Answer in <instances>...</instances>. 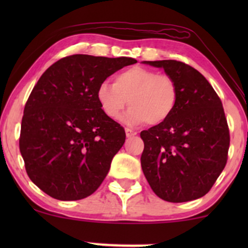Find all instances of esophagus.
<instances>
[{"label":"esophagus","mask_w":248,"mask_h":248,"mask_svg":"<svg viewBox=\"0 0 248 248\" xmlns=\"http://www.w3.org/2000/svg\"><path fill=\"white\" fill-rule=\"evenodd\" d=\"M124 132H126L127 138H133V136H135V135H136V132H135V130L130 129V128H126V129H124Z\"/></svg>","instance_id":"obj_1"}]
</instances>
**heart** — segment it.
Instances as JSON below:
<instances>
[{
    "instance_id": "heart-1",
    "label": "heart",
    "mask_w": 248,
    "mask_h": 248,
    "mask_svg": "<svg viewBox=\"0 0 248 248\" xmlns=\"http://www.w3.org/2000/svg\"><path fill=\"white\" fill-rule=\"evenodd\" d=\"M102 112L112 120H120L124 109L130 124H160L169 119L178 98L176 81L157 71L134 66L115 76L114 84L102 82L96 91Z\"/></svg>"
}]
</instances>
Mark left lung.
I'll list each match as a JSON object with an SVG mask.
<instances>
[{"label":"left lung","mask_w":248,"mask_h":248,"mask_svg":"<svg viewBox=\"0 0 248 248\" xmlns=\"http://www.w3.org/2000/svg\"><path fill=\"white\" fill-rule=\"evenodd\" d=\"M176 81L178 98L169 119L140 136L141 167L158 197L183 203L205 196L227 162L230 130L223 104L205 77L177 61L144 62Z\"/></svg>","instance_id":"1"}]
</instances>
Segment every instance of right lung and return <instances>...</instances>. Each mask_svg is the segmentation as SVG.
<instances>
[{
  "label": "right lung",
  "mask_w": 248,
  "mask_h": 248,
  "mask_svg": "<svg viewBox=\"0 0 248 248\" xmlns=\"http://www.w3.org/2000/svg\"><path fill=\"white\" fill-rule=\"evenodd\" d=\"M136 59L72 55L43 73L22 118L19 150L28 176L59 201L86 198L100 186L126 133L102 112L96 91Z\"/></svg>",
  "instance_id": "right-lung-1"
}]
</instances>
